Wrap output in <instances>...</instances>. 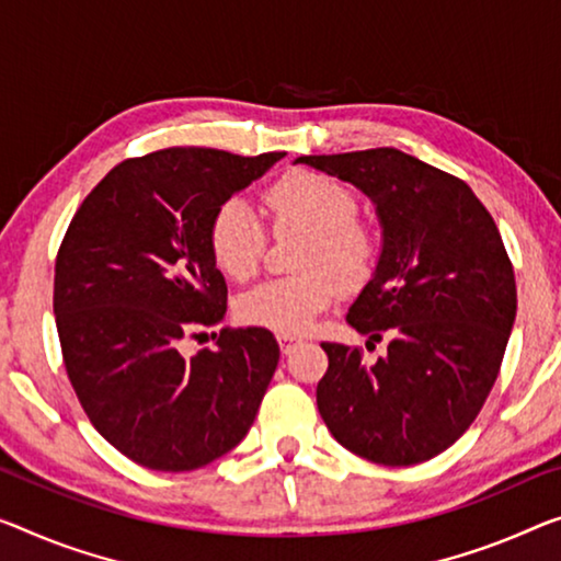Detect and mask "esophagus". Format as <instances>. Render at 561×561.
Instances as JSON below:
<instances>
[{"mask_svg": "<svg viewBox=\"0 0 561 561\" xmlns=\"http://www.w3.org/2000/svg\"><path fill=\"white\" fill-rule=\"evenodd\" d=\"M278 343H280V351L283 353H290L300 343V335H296V333H280L278 335Z\"/></svg>", "mask_w": 561, "mask_h": 561, "instance_id": "1", "label": "esophagus"}]
</instances>
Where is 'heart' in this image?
Segmentation results:
<instances>
[{
    "label": "heart",
    "mask_w": 561,
    "mask_h": 561,
    "mask_svg": "<svg viewBox=\"0 0 561 561\" xmlns=\"http://www.w3.org/2000/svg\"><path fill=\"white\" fill-rule=\"evenodd\" d=\"M275 236H304L296 253L298 275L265 280L238 298L240 321L278 333H304L333 304L339 283L356 288L376 268L381 240L358 218V197L348 185L313 170H290L263 195ZM208 248L215 265L232 280L257 271L265 230L251 203L228 197L213 210Z\"/></svg>",
    "instance_id": "1"
}]
</instances>
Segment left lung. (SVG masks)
I'll return each instance as SVG.
<instances>
[{
	"instance_id": "obj_1",
	"label": "left lung",
	"mask_w": 561,
	"mask_h": 561,
	"mask_svg": "<svg viewBox=\"0 0 561 561\" xmlns=\"http://www.w3.org/2000/svg\"><path fill=\"white\" fill-rule=\"evenodd\" d=\"M298 162L360 187L383 228L376 273L346 321L370 341L386 335L389 351L368 364L358 346L321 343L318 411L368 461L434 459L479 416L514 325V268L496 222L463 180L396 148Z\"/></svg>"
}]
</instances>
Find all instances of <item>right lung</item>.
Instances as JSON below:
<instances>
[{
	"mask_svg": "<svg viewBox=\"0 0 561 561\" xmlns=\"http://www.w3.org/2000/svg\"><path fill=\"white\" fill-rule=\"evenodd\" d=\"M286 152L243 158L165 148L127 158L84 197L55 263V321L72 389L92 426L127 459L193 471L253 426L278 366L268 329H222L228 286L208 248L213 210Z\"/></svg>",
	"mask_w": 561,
	"mask_h": 561,
	"instance_id": "obj_1",
	"label": "right lung"
}]
</instances>
